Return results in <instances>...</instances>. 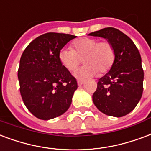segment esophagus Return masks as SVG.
Masks as SVG:
<instances>
[{"label":"esophagus","instance_id":"obj_1","mask_svg":"<svg viewBox=\"0 0 151 151\" xmlns=\"http://www.w3.org/2000/svg\"><path fill=\"white\" fill-rule=\"evenodd\" d=\"M83 84H84V81L83 80H78V85L79 86H82Z\"/></svg>","mask_w":151,"mask_h":151}]
</instances>
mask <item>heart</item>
Masks as SVG:
<instances>
[{
	"instance_id": "heart-1",
	"label": "heart",
	"mask_w": 151,
	"mask_h": 151,
	"mask_svg": "<svg viewBox=\"0 0 151 151\" xmlns=\"http://www.w3.org/2000/svg\"><path fill=\"white\" fill-rule=\"evenodd\" d=\"M73 50L63 48L58 53L61 64L73 71L78 67L82 58L85 65L75 71L78 78H86L107 73L115 61V50L109 41H101L94 38H81L72 43Z\"/></svg>"
}]
</instances>
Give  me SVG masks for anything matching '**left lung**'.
Here are the masks:
<instances>
[{"instance_id": "obj_1", "label": "left lung", "mask_w": 151, "mask_h": 151, "mask_svg": "<svg viewBox=\"0 0 151 151\" xmlns=\"http://www.w3.org/2000/svg\"><path fill=\"white\" fill-rule=\"evenodd\" d=\"M88 35L106 39L115 50L110 70L99 79L93 101L105 115L121 117L130 113L142 97L144 73L141 56L131 39L114 27H106Z\"/></svg>"}]
</instances>
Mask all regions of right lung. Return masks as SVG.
I'll use <instances>...</instances> for the list:
<instances>
[{"label": "right lung", "instance_id": "add662e5", "mask_svg": "<svg viewBox=\"0 0 151 151\" xmlns=\"http://www.w3.org/2000/svg\"><path fill=\"white\" fill-rule=\"evenodd\" d=\"M76 37L46 33L30 42L22 54L18 70L19 91L25 106L39 119H54L70 106L78 83L61 64L58 53Z\"/></svg>", "mask_w": 151, "mask_h": 151}]
</instances>
